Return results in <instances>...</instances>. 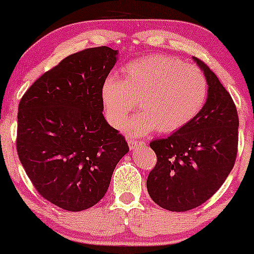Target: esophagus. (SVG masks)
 I'll return each mask as SVG.
<instances>
[{"mask_svg": "<svg viewBox=\"0 0 254 254\" xmlns=\"http://www.w3.org/2000/svg\"><path fill=\"white\" fill-rule=\"evenodd\" d=\"M144 143H145V142H143V141H137V139H132V138L127 139V144H129L130 149H135L137 145H141V144H144Z\"/></svg>", "mask_w": 254, "mask_h": 254, "instance_id": "1", "label": "esophagus"}]
</instances>
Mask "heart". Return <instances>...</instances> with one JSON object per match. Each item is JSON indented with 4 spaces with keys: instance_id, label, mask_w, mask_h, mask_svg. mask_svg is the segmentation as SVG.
<instances>
[{
    "instance_id": "obj_1",
    "label": "heart",
    "mask_w": 254,
    "mask_h": 254,
    "mask_svg": "<svg viewBox=\"0 0 254 254\" xmlns=\"http://www.w3.org/2000/svg\"><path fill=\"white\" fill-rule=\"evenodd\" d=\"M123 70L124 80L116 76L105 80L101 98L107 119L117 129L138 100L141 112L127 124L132 135L182 129L200 112L208 97L203 71L178 58L147 56L127 64Z\"/></svg>"
}]
</instances>
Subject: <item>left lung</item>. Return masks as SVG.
Segmentation results:
<instances>
[{
    "label": "left lung",
    "mask_w": 254,
    "mask_h": 254,
    "mask_svg": "<svg viewBox=\"0 0 254 254\" xmlns=\"http://www.w3.org/2000/svg\"><path fill=\"white\" fill-rule=\"evenodd\" d=\"M208 80V99L192 121L167 138L154 139L156 165L148 193L161 208L188 211L210 198L234 167L239 117L234 101L215 72L193 57Z\"/></svg>",
    "instance_id": "1"
}]
</instances>
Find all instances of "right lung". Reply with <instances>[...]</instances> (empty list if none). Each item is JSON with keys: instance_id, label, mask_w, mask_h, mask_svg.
Listing matches in <instances>:
<instances>
[{"instance_id": "right-lung-1", "label": "right lung", "mask_w": 254, "mask_h": 254, "mask_svg": "<svg viewBox=\"0 0 254 254\" xmlns=\"http://www.w3.org/2000/svg\"><path fill=\"white\" fill-rule=\"evenodd\" d=\"M117 55L107 46L72 54L43 74L20 100V162L40 196L64 210L95 205L129 151L125 137L103 115L101 88Z\"/></svg>"}]
</instances>
